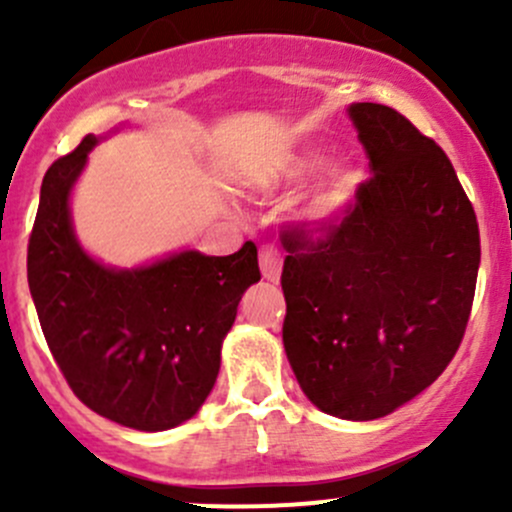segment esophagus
<instances>
[{"label": "esophagus", "instance_id": "1", "mask_svg": "<svg viewBox=\"0 0 512 512\" xmlns=\"http://www.w3.org/2000/svg\"><path fill=\"white\" fill-rule=\"evenodd\" d=\"M260 270H262V277H265L267 282H272V285H277V282H280L282 257H280V250H277L275 245L260 247Z\"/></svg>", "mask_w": 512, "mask_h": 512}]
</instances>
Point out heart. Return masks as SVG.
<instances>
[{"instance_id":"obj_1","label":"heart","mask_w":512,"mask_h":512,"mask_svg":"<svg viewBox=\"0 0 512 512\" xmlns=\"http://www.w3.org/2000/svg\"><path fill=\"white\" fill-rule=\"evenodd\" d=\"M322 163L319 153L302 151L294 153L292 158L282 165V178L285 180H299L304 175L312 173L317 165ZM356 185H359V170L354 168L347 160H329L314 183L309 185L307 193L299 198L294 205L292 218L307 230H327L334 223L344 218L347 208L352 205Z\"/></svg>"}]
</instances>
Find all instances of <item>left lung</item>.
<instances>
[{
  "instance_id": "8db88e82",
  "label": "left lung",
  "mask_w": 512,
  "mask_h": 512,
  "mask_svg": "<svg viewBox=\"0 0 512 512\" xmlns=\"http://www.w3.org/2000/svg\"><path fill=\"white\" fill-rule=\"evenodd\" d=\"M347 113L374 173L317 245L299 227L285 232L282 342L319 411L374 421L428 389L458 352L480 237L471 200L431 138L381 103Z\"/></svg>"
}]
</instances>
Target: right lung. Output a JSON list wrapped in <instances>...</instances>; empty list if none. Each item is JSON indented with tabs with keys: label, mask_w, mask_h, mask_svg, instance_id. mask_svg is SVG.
Segmentation results:
<instances>
[{
	"label": "right lung",
	"mask_w": 512,
	"mask_h": 512,
	"mask_svg": "<svg viewBox=\"0 0 512 512\" xmlns=\"http://www.w3.org/2000/svg\"><path fill=\"white\" fill-rule=\"evenodd\" d=\"M98 143L46 170L27 275L46 344L71 391L136 431H168L193 418L213 391L237 304L260 282L255 242L235 255L180 250L138 267H111L81 247L71 190Z\"/></svg>",
	"instance_id": "right-lung-1"
}]
</instances>
